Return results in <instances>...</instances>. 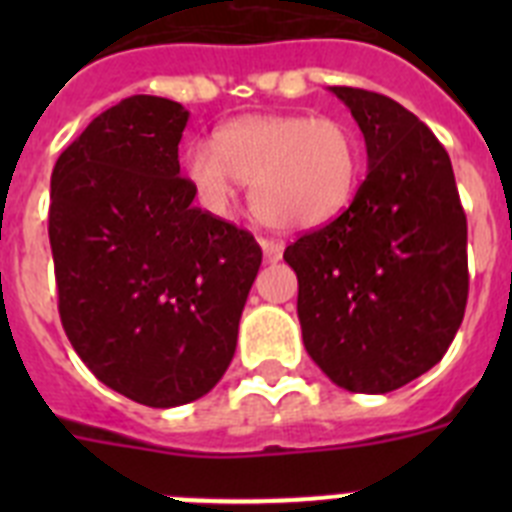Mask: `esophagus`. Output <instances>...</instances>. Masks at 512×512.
<instances>
[{"mask_svg": "<svg viewBox=\"0 0 512 512\" xmlns=\"http://www.w3.org/2000/svg\"><path fill=\"white\" fill-rule=\"evenodd\" d=\"M261 248H264V259L269 261V264H274V261L282 259V253H284L282 243L266 241V238H261Z\"/></svg>", "mask_w": 512, "mask_h": 512, "instance_id": "obj_1", "label": "esophagus"}]
</instances>
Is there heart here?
Returning <instances> with one entry per match:
<instances>
[{
	"mask_svg": "<svg viewBox=\"0 0 512 512\" xmlns=\"http://www.w3.org/2000/svg\"><path fill=\"white\" fill-rule=\"evenodd\" d=\"M187 179L207 210L225 215L235 179L251 182V207L266 225L310 230L341 215L359 184V143L338 120L251 115L228 122L210 146L187 151Z\"/></svg>",
	"mask_w": 512,
	"mask_h": 512,
	"instance_id": "b5f03b06",
	"label": "heart"
}]
</instances>
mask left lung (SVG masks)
Listing matches in <instances>:
<instances>
[{
    "label": "left lung",
    "mask_w": 512,
    "mask_h": 512,
    "mask_svg": "<svg viewBox=\"0 0 512 512\" xmlns=\"http://www.w3.org/2000/svg\"><path fill=\"white\" fill-rule=\"evenodd\" d=\"M366 143L346 212L284 251L307 354L348 392L387 395L436 366L467 307V215L446 148L395 99L330 87Z\"/></svg>",
    "instance_id": "1"
}]
</instances>
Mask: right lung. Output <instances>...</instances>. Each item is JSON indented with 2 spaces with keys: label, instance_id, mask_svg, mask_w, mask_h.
<instances>
[{
  "label": "right lung",
  "instance_id": "add662e5",
  "mask_svg": "<svg viewBox=\"0 0 512 512\" xmlns=\"http://www.w3.org/2000/svg\"><path fill=\"white\" fill-rule=\"evenodd\" d=\"M189 112L135 94L94 117L51 176L58 312L110 390L176 408L220 382L259 274L253 235L194 207L179 176Z\"/></svg>",
  "mask_w": 512,
  "mask_h": 512
}]
</instances>
